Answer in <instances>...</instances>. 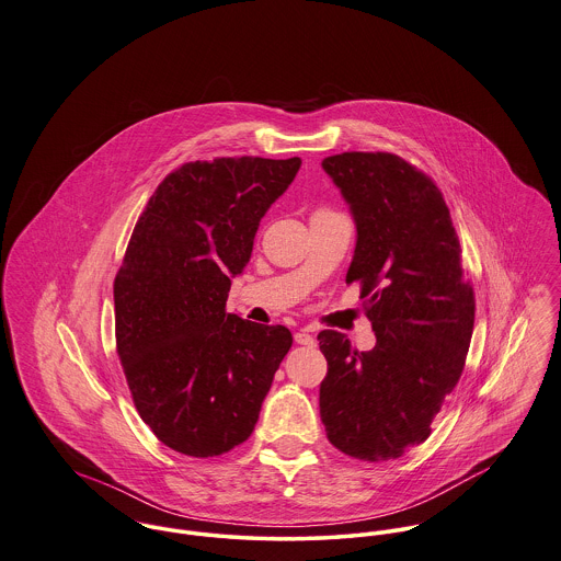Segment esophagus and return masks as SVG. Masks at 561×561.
Wrapping results in <instances>:
<instances>
[{
	"mask_svg": "<svg viewBox=\"0 0 561 561\" xmlns=\"http://www.w3.org/2000/svg\"><path fill=\"white\" fill-rule=\"evenodd\" d=\"M295 342L301 344V346H313V344H316L313 335H310L308 331H297V333H295Z\"/></svg>",
	"mask_w": 561,
	"mask_h": 561,
	"instance_id": "34e87169",
	"label": "esophagus"
}]
</instances>
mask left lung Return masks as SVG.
I'll list each match as a JSON object with an SVG mask.
<instances>
[{"label":"left lung","mask_w":561,"mask_h":561,"mask_svg":"<svg viewBox=\"0 0 561 561\" xmlns=\"http://www.w3.org/2000/svg\"><path fill=\"white\" fill-rule=\"evenodd\" d=\"M351 204L357 248L346 284L373 322L359 353L340 331H320L327 438L359 460L400 458L431 424L465 368L476 295L449 208L435 181L391 152H342L322 161Z\"/></svg>","instance_id":"8db88e82"}]
</instances>
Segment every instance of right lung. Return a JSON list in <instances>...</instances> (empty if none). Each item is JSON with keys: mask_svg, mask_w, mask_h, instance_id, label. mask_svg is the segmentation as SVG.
I'll return each mask as SVG.
<instances>
[{"mask_svg": "<svg viewBox=\"0 0 561 561\" xmlns=\"http://www.w3.org/2000/svg\"><path fill=\"white\" fill-rule=\"evenodd\" d=\"M301 159L183 163L150 195L114 279L116 351L133 404L154 436L193 458L250 438L293 346L282 324L226 310L268 206Z\"/></svg>", "mask_w": 561, "mask_h": 561, "instance_id": "obj_1", "label": "right lung"}]
</instances>
